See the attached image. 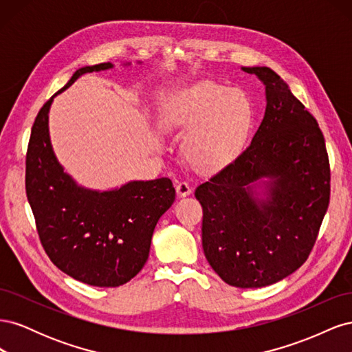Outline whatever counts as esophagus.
I'll list each match as a JSON object with an SVG mask.
<instances>
[{
  "instance_id": "1",
  "label": "esophagus",
  "mask_w": 352,
  "mask_h": 352,
  "mask_svg": "<svg viewBox=\"0 0 352 352\" xmlns=\"http://www.w3.org/2000/svg\"><path fill=\"white\" fill-rule=\"evenodd\" d=\"M176 192L180 198H185L192 194V186H190L188 182H179L176 186Z\"/></svg>"
}]
</instances>
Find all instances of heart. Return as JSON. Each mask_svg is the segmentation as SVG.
I'll return each instance as SVG.
<instances>
[{
  "label": "heart",
  "mask_w": 352,
  "mask_h": 352,
  "mask_svg": "<svg viewBox=\"0 0 352 352\" xmlns=\"http://www.w3.org/2000/svg\"><path fill=\"white\" fill-rule=\"evenodd\" d=\"M167 131L188 132L184 153L198 170L216 172L243 154L255 123L251 98L242 89L202 80L177 91L162 109Z\"/></svg>",
  "instance_id": "b5f03b06"
}]
</instances>
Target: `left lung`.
Instances as JSON below:
<instances>
[{
    "label": "left lung",
    "mask_w": 352,
    "mask_h": 352,
    "mask_svg": "<svg viewBox=\"0 0 352 352\" xmlns=\"http://www.w3.org/2000/svg\"><path fill=\"white\" fill-rule=\"evenodd\" d=\"M264 85L265 111L235 163L201 184L202 248L220 278L263 287L304 264L327 211L324 138L287 83L264 66L242 67Z\"/></svg>",
    "instance_id": "left-lung-1"
}]
</instances>
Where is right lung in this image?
<instances>
[{
	"instance_id": "1",
	"label": "right lung",
	"mask_w": 352,
	"mask_h": 352,
	"mask_svg": "<svg viewBox=\"0 0 352 352\" xmlns=\"http://www.w3.org/2000/svg\"><path fill=\"white\" fill-rule=\"evenodd\" d=\"M113 67L101 63L74 72L39 110L26 155V194L42 247L61 272L100 287L120 286L141 272L157 221L176 195L168 177L129 180L104 190L82 186L65 172L52 150L48 129L52 101L83 74Z\"/></svg>"
}]
</instances>
